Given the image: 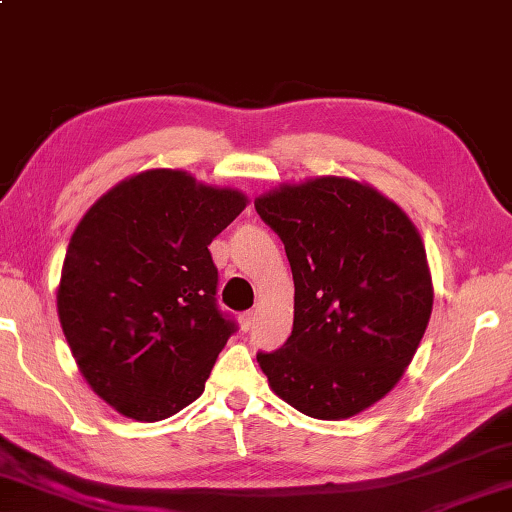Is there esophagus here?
<instances>
[{
  "label": "esophagus",
  "instance_id": "obj_1",
  "mask_svg": "<svg viewBox=\"0 0 512 512\" xmlns=\"http://www.w3.org/2000/svg\"><path fill=\"white\" fill-rule=\"evenodd\" d=\"M254 321H256V312H242V315L238 317V324H240L242 333H247V330H251V326H254Z\"/></svg>",
  "mask_w": 512,
  "mask_h": 512
}]
</instances>
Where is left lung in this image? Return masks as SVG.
Instances as JSON below:
<instances>
[{
	"instance_id": "8db88e82",
	"label": "left lung",
	"mask_w": 512,
	"mask_h": 512,
	"mask_svg": "<svg viewBox=\"0 0 512 512\" xmlns=\"http://www.w3.org/2000/svg\"><path fill=\"white\" fill-rule=\"evenodd\" d=\"M254 206L294 279L292 335L256 355L270 389L310 418L362 414L400 382L432 317L416 224L378 188L337 175L281 184Z\"/></svg>"
}]
</instances>
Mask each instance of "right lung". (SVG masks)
<instances>
[{
  "instance_id": "add662e5",
  "label": "right lung",
  "mask_w": 512,
  "mask_h": 512,
  "mask_svg": "<svg viewBox=\"0 0 512 512\" xmlns=\"http://www.w3.org/2000/svg\"><path fill=\"white\" fill-rule=\"evenodd\" d=\"M247 195L179 168L125 177L71 233L58 317L98 398L155 423L202 396L233 326L215 306L209 245Z\"/></svg>"
}]
</instances>
